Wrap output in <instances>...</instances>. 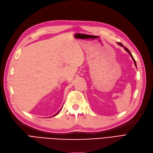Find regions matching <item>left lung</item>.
Listing matches in <instances>:
<instances>
[{
    "label": "left lung",
    "mask_w": 153,
    "mask_h": 153,
    "mask_svg": "<svg viewBox=\"0 0 153 153\" xmlns=\"http://www.w3.org/2000/svg\"><path fill=\"white\" fill-rule=\"evenodd\" d=\"M119 45H120V46H123V47H124V48L125 49V50L128 53H129V54H130V55H131V56L132 57V59H133V61H134V65H135V66H136V61H135V59H134V58H133V56H132V54L131 53V52L129 51V50H128V49L127 48H126V47H124V46H123V45H122L121 43H120V42H118V43H117Z\"/></svg>",
    "instance_id": "1"
}]
</instances>
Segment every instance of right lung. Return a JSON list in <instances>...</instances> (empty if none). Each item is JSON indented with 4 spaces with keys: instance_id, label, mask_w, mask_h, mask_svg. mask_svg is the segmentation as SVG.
<instances>
[{
    "instance_id": "right-lung-1",
    "label": "right lung",
    "mask_w": 153,
    "mask_h": 153,
    "mask_svg": "<svg viewBox=\"0 0 153 153\" xmlns=\"http://www.w3.org/2000/svg\"><path fill=\"white\" fill-rule=\"evenodd\" d=\"M60 110H61V109H60ZM60 110H59V111H58V112H57V113H56V114H54V115H53V116H52V117H53V116H55V115H56V114H58V112H59V111H60Z\"/></svg>"
}]
</instances>
